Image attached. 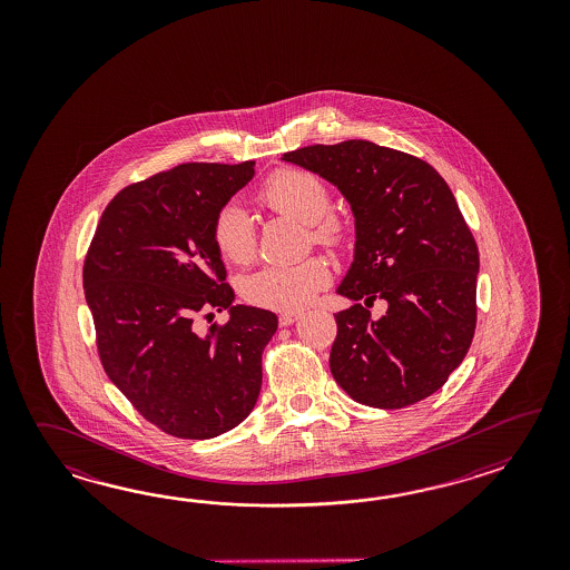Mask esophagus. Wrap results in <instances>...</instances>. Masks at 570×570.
<instances>
[{"instance_id":"1","label":"esophagus","mask_w":570,"mask_h":570,"mask_svg":"<svg viewBox=\"0 0 570 570\" xmlns=\"http://www.w3.org/2000/svg\"><path fill=\"white\" fill-rule=\"evenodd\" d=\"M299 312H285V314L279 315V324L281 326H291L293 322H297L299 320Z\"/></svg>"}]
</instances>
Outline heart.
<instances>
[{
	"label": "heart",
	"instance_id": "b5f03b06",
	"mask_svg": "<svg viewBox=\"0 0 570 570\" xmlns=\"http://www.w3.org/2000/svg\"><path fill=\"white\" fill-rule=\"evenodd\" d=\"M258 204L291 219L307 224L315 244L342 248L351 238V222L330 209L332 194L322 177L312 170L283 167L273 170L256 191ZM212 243L222 261L243 267L253 261L256 232L238 206L222 207L212 222ZM330 283V267L320 256L297 265H268L240 283L244 299L256 307L293 312L312 302L315 291Z\"/></svg>",
	"mask_w": 570,
	"mask_h": 570
}]
</instances>
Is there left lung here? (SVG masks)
<instances>
[{"label": "left lung", "instance_id": "left-lung-1", "mask_svg": "<svg viewBox=\"0 0 570 570\" xmlns=\"http://www.w3.org/2000/svg\"><path fill=\"white\" fill-rule=\"evenodd\" d=\"M283 160L314 170L351 202L356 248L334 315L330 371L352 400L401 410L449 381L473 342L479 248L459 204L422 158L368 140L303 146ZM389 302L373 321L363 307Z\"/></svg>", "mask_w": 570, "mask_h": 570}]
</instances>
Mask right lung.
Returning <instances> with one entry per match:
<instances>
[{
  "label": "right lung",
  "instance_id": "right-lung-1",
  "mask_svg": "<svg viewBox=\"0 0 570 570\" xmlns=\"http://www.w3.org/2000/svg\"><path fill=\"white\" fill-rule=\"evenodd\" d=\"M255 175L187 163L132 183L104 209L83 263L99 361L134 410L165 434L216 438L253 412L277 315L236 305L212 222ZM232 309L206 335L196 320Z\"/></svg>",
  "mask_w": 570,
  "mask_h": 570
}]
</instances>
